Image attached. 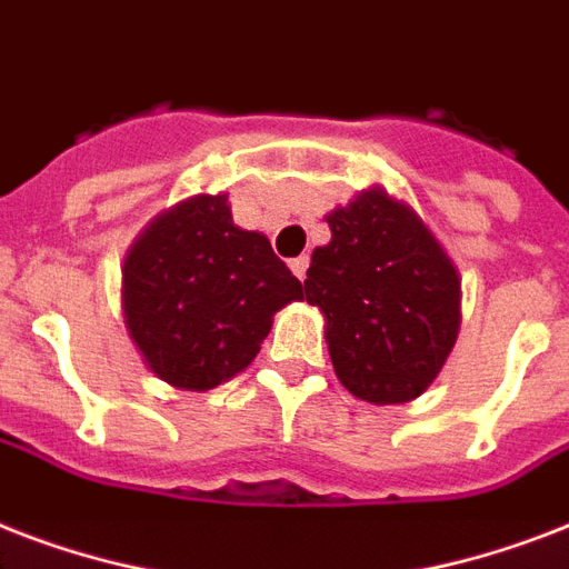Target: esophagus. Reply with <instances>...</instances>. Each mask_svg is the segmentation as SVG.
<instances>
[{"mask_svg": "<svg viewBox=\"0 0 569 569\" xmlns=\"http://www.w3.org/2000/svg\"><path fill=\"white\" fill-rule=\"evenodd\" d=\"M289 268H292V274L298 277V280H303V277H307V268H310V257H307V253L295 257L292 262H289Z\"/></svg>", "mask_w": 569, "mask_h": 569, "instance_id": "1", "label": "esophagus"}]
</instances>
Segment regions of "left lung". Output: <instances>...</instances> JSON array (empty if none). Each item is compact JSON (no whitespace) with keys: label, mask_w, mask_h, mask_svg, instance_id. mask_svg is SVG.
Instances as JSON below:
<instances>
[{"label":"left lung","mask_w":569,"mask_h":569,"mask_svg":"<svg viewBox=\"0 0 569 569\" xmlns=\"http://www.w3.org/2000/svg\"><path fill=\"white\" fill-rule=\"evenodd\" d=\"M307 303L325 316L330 363L351 396L405 405L431 387L460 330V277L413 206L372 186L328 212Z\"/></svg>","instance_id":"8db88e82"}]
</instances>
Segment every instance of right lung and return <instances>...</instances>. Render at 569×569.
<instances>
[{
  "instance_id": "1",
  "label": "right lung",
  "mask_w": 569,
  "mask_h": 569,
  "mask_svg": "<svg viewBox=\"0 0 569 569\" xmlns=\"http://www.w3.org/2000/svg\"><path fill=\"white\" fill-rule=\"evenodd\" d=\"M123 321L147 369L206 392L244 372L301 280L262 232L232 223L227 194H194L147 223L123 259Z\"/></svg>"
}]
</instances>
